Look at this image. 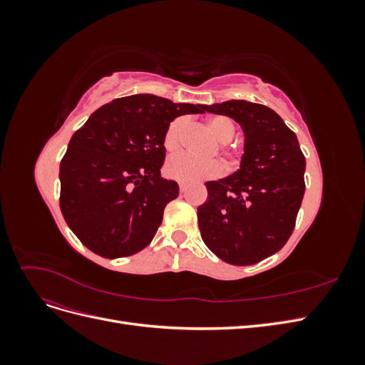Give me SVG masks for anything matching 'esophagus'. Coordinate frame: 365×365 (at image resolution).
Returning a JSON list of instances; mask_svg holds the SVG:
<instances>
[{"mask_svg": "<svg viewBox=\"0 0 365 365\" xmlns=\"http://www.w3.org/2000/svg\"><path fill=\"white\" fill-rule=\"evenodd\" d=\"M180 190H181V193H184L187 190V185L184 182H180Z\"/></svg>", "mask_w": 365, "mask_h": 365, "instance_id": "34e87169", "label": "esophagus"}]
</instances>
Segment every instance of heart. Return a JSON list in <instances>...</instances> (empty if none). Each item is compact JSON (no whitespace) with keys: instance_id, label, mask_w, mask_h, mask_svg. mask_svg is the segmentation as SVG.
<instances>
[{"instance_id":"obj_1","label":"heart","mask_w":365,"mask_h":365,"mask_svg":"<svg viewBox=\"0 0 365 365\" xmlns=\"http://www.w3.org/2000/svg\"><path fill=\"white\" fill-rule=\"evenodd\" d=\"M185 118H176L169 125L168 130L164 134V148L173 152L180 149L182 145L184 132H185ZM210 132H212L213 137L227 145L235 137V123L227 117L217 115L212 117L207 123ZM224 168L222 164L217 161H201L196 160L195 157L189 155V153H178V155H173L165 163V175L172 180L181 181V182H195V181H202V180H212L217 178V176L222 175Z\"/></svg>"}]
</instances>
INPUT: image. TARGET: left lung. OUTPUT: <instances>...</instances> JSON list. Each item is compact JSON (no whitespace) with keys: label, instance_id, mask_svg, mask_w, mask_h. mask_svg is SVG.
Segmentation results:
<instances>
[{"label":"left lung","instance_id":"1","mask_svg":"<svg viewBox=\"0 0 365 365\" xmlns=\"http://www.w3.org/2000/svg\"><path fill=\"white\" fill-rule=\"evenodd\" d=\"M205 111L237 121L245 145L237 172L205 182L207 201L197 207L201 236L219 259L247 267L288 242L304 195L306 158L297 135L268 106L228 101Z\"/></svg>","mask_w":365,"mask_h":365}]
</instances>
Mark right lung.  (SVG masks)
<instances>
[{"instance_id": "obj_1", "label": "right lung", "mask_w": 365, "mask_h": 365, "mask_svg": "<svg viewBox=\"0 0 365 365\" xmlns=\"http://www.w3.org/2000/svg\"><path fill=\"white\" fill-rule=\"evenodd\" d=\"M205 105L173 103L153 94L115 98L76 132L61 161V212L82 244L106 259L146 248L164 207L180 189L164 180V134L184 114Z\"/></svg>"}]
</instances>
